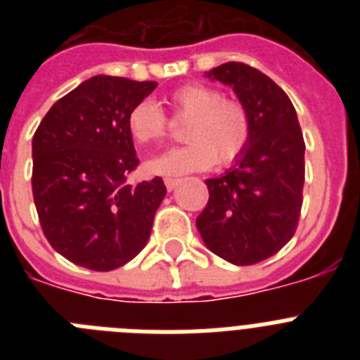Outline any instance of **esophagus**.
I'll use <instances>...</instances> for the list:
<instances>
[{
    "instance_id": "1",
    "label": "esophagus",
    "mask_w": 360,
    "mask_h": 360,
    "mask_svg": "<svg viewBox=\"0 0 360 360\" xmlns=\"http://www.w3.org/2000/svg\"><path fill=\"white\" fill-rule=\"evenodd\" d=\"M164 182H165V187H167V189L173 191L174 187H176L178 184H180V178H165Z\"/></svg>"
}]
</instances>
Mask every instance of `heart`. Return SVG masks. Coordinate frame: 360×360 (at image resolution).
<instances>
[{"instance_id":"obj_1","label":"heart","mask_w":360,"mask_h":360,"mask_svg":"<svg viewBox=\"0 0 360 360\" xmlns=\"http://www.w3.org/2000/svg\"><path fill=\"white\" fill-rule=\"evenodd\" d=\"M165 101L174 120H189L184 131L189 144L149 160V173L180 176L207 169L214 162L231 165L243 157L252 136V119L243 103L198 82L180 86ZM128 131L136 144H157L169 131V120L153 101H141L129 110Z\"/></svg>"}]
</instances>
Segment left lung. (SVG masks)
<instances>
[{"mask_svg": "<svg viewBox=\"0 0 360 360\" xmlns=\"http://www.w3.org/2000/svg\"><path fill=\"white\" fill-rule=\"evenodd\" d=\"M232 86L252 119L243 157L205 180L209 202L196 218L207 249L234 265L274 256L297 229L304 186V141L290 98L270 77L245 63L205 73Z\"/></svg>", "mask_w": 360, "mask_h": 360, "instance_id": "obj_1", "label": "left lung"}]
</instances>
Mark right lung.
I'll return each instance as SVG.
<instances>
[{"label": "right lung", "instance_id": "right-lung-1", "mask_svg": "<svg viewBox=\"0 0 360 360\" xmlns=\"http://www.w3.org/2000/svg\"><path fill=\"white\" fill-rule=\"evenodd\" d=\"M155 81L95 75L59 98L32 139V193L44 236L68 262L108 272L149 240L164 180L131 184L128 113Z\"/></svg>", "mask_w": 360, "mask_h": 360}]
</instances>
